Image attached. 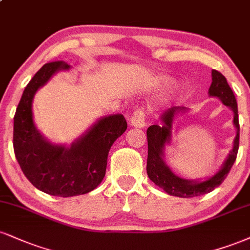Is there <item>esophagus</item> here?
<instances>
[{"label": "esophagus", "instance_id": "obj_1", "mask_svg": "<svg viewBox=\"0 0 250 250\" xmlns=\"http://www.w3.org/2000/svg\"><path fill=\"white\" fill-rule=\"evenodd\" d=\"M130 125L135 128H144L146 125V114L143 109H137L133 114L130 119Z\"/></svg>", "mask_w": 250, "mask_h": 250}]
</instances>
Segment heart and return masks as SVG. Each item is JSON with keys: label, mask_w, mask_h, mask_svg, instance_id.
Segmentation results:
<instances>
[{"label": "heart", "mask_w": 250, "mask_h": 250, "mask_svg": "<svg viewBox=\"0 0 250 250\" xmlns=\"http://www.w3.org/2000/svg\"><path fill=\"white\" fill-rule=\"evenodd\" d=\"M167 83H171V81H167Z\"/></svg>", "instance_id": "heart-1"}]
</instances>
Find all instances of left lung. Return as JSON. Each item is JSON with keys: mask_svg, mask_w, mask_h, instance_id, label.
I'll return each mask as SVG.
<instances>
[{"mask_svg": "<svg viewBox=\"0 0 250 250\" xmlns=\"http://www.w3.org/2000/svg\"><path fill=\"white\" fill-rule=\"evenodd\" d=\"M208 95L218 98L225 106L229 108L234 114L233 125L236 129L233 148L224 161V163L213 176L205 179H184L172 172L169 165L165 162V146H169L172 138V122L174 116L180 113H185V107H171L162 114V125H150L146 130L148 136V161H146V173L150 180L158 188H163L167 194L179 198H192L208 193L218 188L227 177L234 162L236 159L239 150L240 125L237 115V104L235 95L228 85L226 78L220 72L212 71V83L208 89Z\"/></svg>", "mask_w": 250, "mask_h": 250, "instance_id": "left-lung-1", "label": "left lung"}]
</instances>
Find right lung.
<instances>
[{
	"label": "right lung",
	"mask_w": 250,
	"mask_h": 250,
	"mask_svg": "<svg viewBox=\"0 0 250 250\" xmlns=\"http://www.w3.org/2000/svg\"><path fill=\"white\" fill-rule=\"evenodd\" d=\"M64 62H47L24 89L14 116V151L21 169L39 191L57 197H73L96 188L106 174L108 152L125 133L122 114L101 117L71 146L46 140L36 127L32 113L35 94L59 71Z\"/></svg>",
	"instance_id": "1"
}]
</instances>
